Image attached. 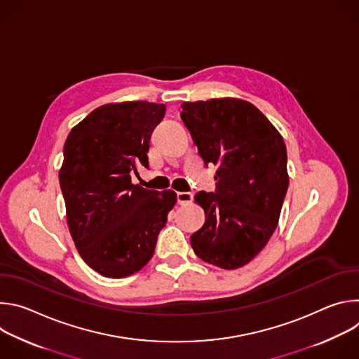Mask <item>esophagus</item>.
<instances>
[{"label": "esophagus", "mask_w": 359, "mask_h": 359, "mask_svg": "<svg viewBox=\"0 0 359 359\" xmlns=\"http://www.w3.org/2000/svg\"><path fill=\"white\" fill-rule=\"evenodd\" d=\"M193 200V193L191 191H179L177 193V203L179 204H189Z\"/></svg>", "instance_id": "esophagus-1"}]
</instances>
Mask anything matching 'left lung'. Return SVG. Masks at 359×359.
<instances>
[{"label": "left lung", "instance_id": "left-lung-1", "mask_svg": "<svg viewBox=\"0 0 359 359\" xmlns=\"http://www.w3.org/2000/svg\"><path fill=\"white\" fill-rule=\"evenodd\" d=\"M182 109L204 165L217 166L215 193L194 196L206 222L191 234V247L209 264L243 267L278 224L288 189L285 143L271 122L241 99L184 102Z\"/></svg>", "mask_w": 359, "mask_h": 359}]
</instances>
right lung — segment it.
<instances>
[{
	"label": "right lung",
	"mask_w": 359,
	"mask_h": 359,
	"mask_svg": "<svg viewBox=\"0 0 359 359\" xmlns=\"http://www.w3.org/2000/svg\"><path fill=\"white\" fill-rule=\"evenodd\" d=\"M166 112L163 104L122 102L92 111L68 135L60 184L71 236L83 262L109 278L143 269L176 204L173 190L132 183L149 168L151 132Z\"/></svg>",
	"instance_id": "1"
}]
</instances>
